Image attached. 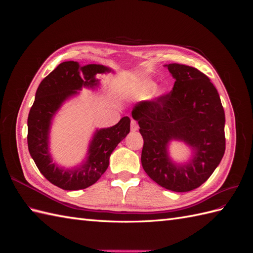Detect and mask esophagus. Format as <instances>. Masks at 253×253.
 Returning a JSON list of instances; mask_svg holds the SVG:
<instances>
[{"instance_id": "1", "label": "esophagus", "mask_w": 253, "mask_h": 253, "mask_svg": "<svg viewBox=\"0 0 253 253\" xmlns=\"http://www.w3.org/2000/svg\"><path fill=\"white\" fill-rule=\"evenodd\" d=\"M138 124H137V122L135 121V120H132L131 121V131H133V132H135V131H138Z\"/></svg>"}]
</instances>
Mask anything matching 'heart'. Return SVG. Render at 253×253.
Instances as JSON below:
<instances>
[{
    "label": "heart",
    "mask_w": 253,
    "mask_h": 253,
    "mask_svg": "<svg viewBox=\"0 0 253 253\" xmlns=\"http://www.w3.org/2000/svg\"><path fill=\"white\" fill-rule=\"evenodd\" d=\"M155 84L153 81L150 80H137L134 82H131L125 87V94L133 97L143 99L148 97L151 91L154 89Z\"/></svg>",
    "instance_id": "obj_1"
}]
</instances>
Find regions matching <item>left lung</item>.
<instances>
[{"label": "left lung", "instance_id": "left-lung-1", "mask_svg": "<svg viewBox=\"0 0 253 253\" xmlns=\"http://www.w3.org/2000/svg\"><path fill=\"white\" fill-rule=\"evenodd\" d=\"M175 79L169 94L134 106L143 138V170L159 186L188 192L208 179L226 149L225 112L217 89L205 74L183 64H167ZM172 141L183 142L191 156L186 163L170 158Z\"/></svg>", "mask_w": 253, "mask_h": 253}]
</instances>
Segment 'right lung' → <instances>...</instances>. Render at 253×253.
Masks as SVG:
<instances>
[{"mask_svg": "<svg viewBox=\"0 0 253 253\" xmlns=\"http://www.w3.org/2000/svg\"><path fill=\"white\" fill-rule=\"evenodd\" d=\"M111 72H114L112 68L101 64L80 66L75 61H65L41 81L36 91L27 119L29 154L44 177L61 189L80 190L94 185L108 169L112 152L129 133L131 120L127 116L111 127L97 128L89 141L85 159L73 168L59 166L50 154V127L61 106L79 95L78 90L83 87H99L100 80L96 78L97 74Z\"/></svg>", "mask_w": 253, "mask_h": 253, "instance_id": "add662e5", "label": "right lung"}]
</instances>
